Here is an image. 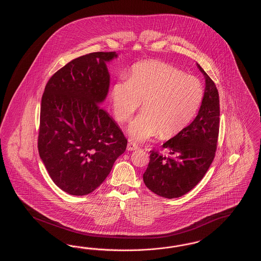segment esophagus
Segmentation results:
<instances>
[{
	"instance_id": "34e87169",
	"label": "esophagus",
	"mask_w": 261,
	"mask_h": 261,
	"mask_svg": "<svg viewBox=\"0 0 261 261\" xmlns=\"http://www.w3.org/2000/svg\"><path fill=\"white\" fill-rule=\"evenodd\" d=\"M139 148H140V147L137 145L136 143L131 142V141H129V143H128V145H127V149H128V150H135V149H138Z\"/></svg>"
}]
</instances>
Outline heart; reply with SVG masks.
Here are the masks:
<instances>
[{
    "mask_svg": "<svg viewBox=\"0 0 261 261\" xmlns=\"http://www.w3.org/2000/svg\"><path fill=\"white\" fill-rule=\"evenodd\" d=\"M199 78L156 61L135 64L128 80L112 88V109L119 122L128 121L144 100V111L131 122L128 133L143 142L162 132L172 137L181 132L199 111L203 99Z\"/></svg>",
    "mask_w": 261,
    "mask_h": 261,
    "instance_id": "b5f03b06",
    "label": "heart"
}]
</instances>
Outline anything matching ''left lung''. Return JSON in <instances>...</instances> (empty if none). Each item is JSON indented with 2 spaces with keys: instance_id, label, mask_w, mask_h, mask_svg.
Masks as SVG:
<instances>
[{
  "instance_id": "8db88e82",
  "label": "left lung",
  "mask_w": 261,
  "mask_h": 261,
  "mask_svg": "<svg viewBox=\"0 0 261 261\" xmlns=\"http://www.w3.org/2000/svg\"><path fill=\"white\" fill-rule=\"evenodd\" d=\"M205 78V91L194 121L162 145L168 154L150 150L145 185L166 199L184 196L207 172L214 160L219 134V95L211 77L199 63Z\"/></svg>"
}]
</instances>
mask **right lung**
<instances>
[{
    "mask_svg": "<svg viewBox=\"0 0 261 261\" xmlns=\"http://www.w3.org/2000/svg\"><path fill=\"white\" fill-rule=\"evenodd\" d=\"M115 51H97L65 64L49 79L41 101L39 154L54 183L72 196L95 191L127 147V139L99 103L106 99V62Z\"/></svg>",
    "mask_w": 261,
    "mask_h": 261,
    "instance_id": "obj_1",
    "label": "right lung"
}]
</instances>
